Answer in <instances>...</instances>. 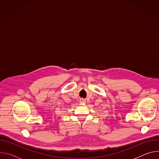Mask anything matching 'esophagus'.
I'll return each mask as SVG.
<instances>
[{
	"instance_id": "34e87169",
	"label": "esophagus",
	"mask_w": 159,
	"mask_h": 159,
	"mask_svg": "<svg viewBox=\"0 0 159 159\" xmlns=\"http://www.w3.org/2000/svg\"><path fill=\"white\" fill-rule=\"evenodd\" d=\"M80 102H82V103H85V101L84 99H82L80 100Z\"/></svg>"
}]
</instances>
